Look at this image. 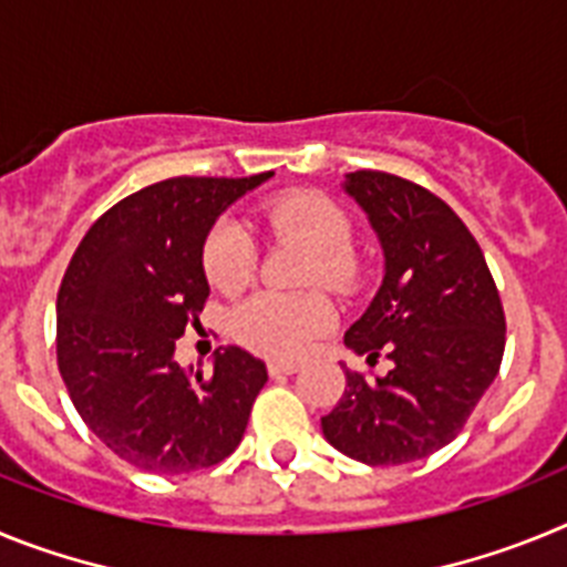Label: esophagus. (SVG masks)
<instances>
[{
	"label": "esophagus",
	"instance_id": "34e87169",
	"mask_svg": "<svg viewBox=\"0 0 567 567\" xmlns=\"http://www.w3.org/2000/svg\"><path fill=\"white\" fill-rule=\"evenodd\" d=\"M269 374H272V378H280V374H295L300 369L298 363H292V360H269Z\"/></svg>",
	"mask_w": 567,
	"mask_h": 567
}]
</instances>
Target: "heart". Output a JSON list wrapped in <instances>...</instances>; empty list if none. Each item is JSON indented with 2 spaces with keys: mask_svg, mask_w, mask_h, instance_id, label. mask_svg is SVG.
Wrapping results in <instances>:
<instances>
[{
  "mask_svg": "<svg viewBox=\"0 0 567 567\" xmlns=\"http://www.w3.org/2000/svg\"><path fill=\"white\" fill-rule=\"evenodd\" d=\"M275 233L295 235L318 252L309 280L343 287L352 280V224L323 195L295 193L264 207ZM255 238L238 218H221L204 240V272L221 292H240L255 275ZM334 309L323 295L258 292L233 312V334L267 358H298L332 327Z\"/></svg>",
  "mask_w": 567,
  "mask_h": 567,
  "instance_id": "1",
  "label": "heart"
}]
</instances>
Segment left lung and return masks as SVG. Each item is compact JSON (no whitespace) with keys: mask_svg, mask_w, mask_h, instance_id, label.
Masks as SVG:
<instances>
[{"mask_svg":"<svg viewBox=\"0 0 567 567\" xmlns=\"http://www.w3.org/2000/svg\"><path fill=\"white\" fill-rule=\"evenodd\" d=\"M383 249V284L343 343L365 363L346 369L343 398L320 417L323 437L365 465L414 463L452 443L503 363L505 315L485 255L452 207L398 175L346 173Z\"/></svg>","mask_w":567,"mask_h":567,"instance_id":"left-lung-1","label":"left lung"}]
</instances>
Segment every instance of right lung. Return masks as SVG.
<instances>
[{"mask_svg": "<svg viewBox=\"0 0 567 567\" xmlns=\"http://www.w3.org/2000/svg\"><path fill=\"white\" fill-rule=\"evenodd\" d=\"M269 178L150 184L110 207L70 258L56 298L59 372L90 432L135 468H209L247 432L264 360L229 346L204 374L175 360V340L198 327L209 295V229Z\"/></svg>", "mask_w": 567, "mask_h": 567, "instance_id": "obj_1", "label": "right lung"}]
</instances>
